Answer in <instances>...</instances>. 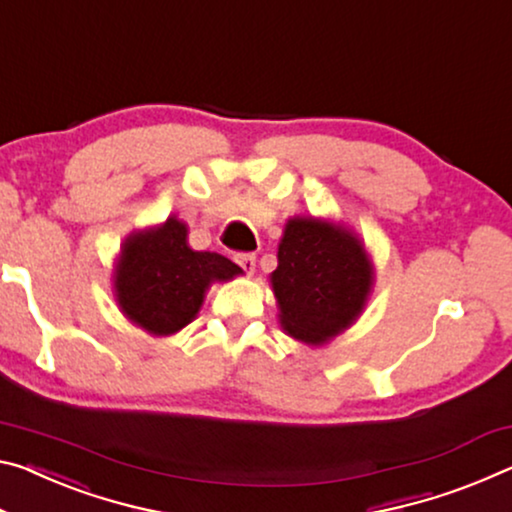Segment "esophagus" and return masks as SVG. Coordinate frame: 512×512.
<instances>
[{
  "instance_id": "obj_1",
  "label": "esophagus",
  "mask_w": 512,
  "mask_h": 512,
  "mask_svg": "<svg viewBox=\"0 0 512 512\" xmlns=\"http://www.w3.org/2000/svg\"><path fill=\"white\" fill-rule=\"evenodd\" d=\"M234 262H237L243 271H246L248 275H253L255 271V255L250 253H239L237 257H234Z\"/></svg>"
}]
</instances>
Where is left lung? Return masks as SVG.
<instances>
[{
    "label": "left lung",
    "instance_id": "1",
    "mask_svg": "<svg viewBox=\"0 0 512 512\" xmlns=\"http://www.w3.org/2000/svg\"><path fill=\"white\" fill-rule=\"evenodd\" d=\"M376 269L360 234L316 216L289 218L278 246L271 289L289 337L323 346L360 319Z\"/></svg>",
    "mask_w": 512,
    "mask_h": 512
}]
</instances>
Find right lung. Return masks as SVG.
<instances>
[{
  "instance_id": "right-lung-1",
  "label": "right lung",
  "mask_w": 512,
  "mask_h": 512,
  "mask_svg": "<svg viewBox=\"0 0 512 512\" xmlns=\"http://www.w3.org/2000/svg\"><path fill=\"white\" fill-rule=\"evenodd\" d=\"M177 216L129 234L113 269V296L125 319L152 337H168L196 319L207 289L243 271L230 259L193 250Z\"/></svg>"
}]
</instances>
